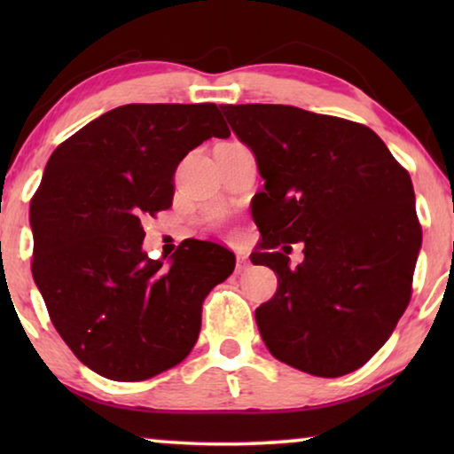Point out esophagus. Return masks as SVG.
I'll list each match as a JSON object with an SVG mask.
<instances>
[{
    "label": "esophagus",
    "instance_id": "obj_1",
    "mask_svg": "<svg viewBox=\"0 0 454 454\" xmlns=\"http://www.w3.org/2000/svg\"><path fill=\"white\" fill-rule=\"evenodd\" d=\"M247 269H250V260H247V256H246V254H238V269H235V270H238V272H246Z\"/></svg>",
    "mask_w": 454,
    "mask_h": 454
}]
</instances>
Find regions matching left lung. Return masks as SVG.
Wrapping results in <instances>:
<instances>
[{"instance_id":"left-lung-1","label":"left lung","mask_w":454,"mask_h":454,"mask_svg":"<svg viewBox=\"0 0 454 454\" xmlns=\"http://www.w3.org/2000/svg\"><path fill=\"white\" fill-rule=\"evenodd\" d=\"M256 157L264 192L252 204L262 244L254 264L278 287L256 309L278 362L320 378L362 368L411 300L421 247L409 173L362 123L291 105H221ZM301 240L304 262L288 264Z\"/></svg>"}]
</instances>
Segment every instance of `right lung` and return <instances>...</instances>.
Returning <instances> with one entry per match:
<instances>
[{
  "mask_svg": "<svg viewBox=\"0 0 454 454\" xmlns=\"http://www.w3.org/2000/svg\"><path fill=\"white\" fill-rule=\"evenodd\" d=\"M213 136H229L215 103L121 105L47 160L30 200L33 278L59 337L109 380H146L182 362L204 297L235 269L213 241L185 239L167 262L142 252V219L171 207L179 160Z\"/></svg>",
  "mask_w": 454,
  "mask_h": 454,
  "instance_id": "right-lung-1",
  "label": "right lung"
}]
</instances>
